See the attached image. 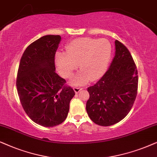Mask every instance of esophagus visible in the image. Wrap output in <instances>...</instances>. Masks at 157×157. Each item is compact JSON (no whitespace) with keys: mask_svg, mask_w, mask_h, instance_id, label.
<instances>
[{"mask_svg":"<svg viewBox=\"0 0 157 157\" xmlns=\"http://www.w3.org/2000/svg\"><path fill=\"white\" fill-rule=\"evenodd\" d=\"M73 89H74V90H75V93H79V92H80V91L81 90H82V87L74 86V87H73Z\"/></svg>","mask_w":157,"mask_h":157,"instance_id":"1","label":"esophagus"}]
</instances>
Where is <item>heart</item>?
I'll return each mask as SVG.
<instances>
[{
    "mask_svg": "<svg viewBox=\"0 0 157 157\" xmlns=\"http://www.w3.org/2000/svg\"><path fill=\"white\" fill-rule=\"evenodd\" d=\"M112 53L110 41L105 39L81 37L73 39L66 46V52L56 54V64L66 78L72 77L79 67L81 70L72 83L84 85L100 79L107 70Z\"/></svg>",
    "mask_w": 157,
    "mask_h": 157,
    "instance_id": "b5f03b06",
    "label": "heart"
}]
</instances>
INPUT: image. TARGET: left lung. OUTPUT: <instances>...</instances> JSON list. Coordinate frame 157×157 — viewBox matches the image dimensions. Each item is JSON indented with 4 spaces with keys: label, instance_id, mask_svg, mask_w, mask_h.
Here are the masks:
<instances>
[{
    "label": "left lung",
    "instance_id": "obj_1",
    "mask_svg": "<svg viewBox=\"0 0 157 157\" xmlns=\"http://www.w3.org/2000/svg\"><path fill=\"white\" fill-rule=\"evenodd\" d=\"M116 54L110 67L98 82L87 88L86 110L96 124L109 126L124 119L134 103L138 93V71L124 44L115 41Z\"/></svg>",
    "mask_w": 157,
    "mask_h": 157
}]
</instances>
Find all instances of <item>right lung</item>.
<instances>
[{"label": "right lung", "instance_id": "1", "mask_svg": "<svg viewBox=\"0 0 157 157\" xmlns=\"http://www.w3.org/2000/svg\"><path fill=\"white\" fill-rule=\"evenodd\" d=\"M59 35H47L29 45L18 67L16 87L24 111L44 127L61 124L75 95L66 80L55 72V54Z\"/></svg>", "mask_w": 157, "mask_h": 157}]
</instances>
